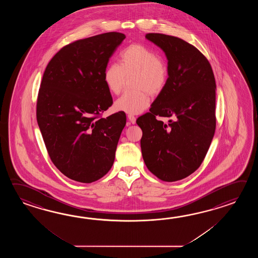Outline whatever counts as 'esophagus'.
<instances>
[{"mask_svg": "<svg viewBox=\"0 0 258 258\" xmlns=\"http://www.w3.org/2000/svg\"><path fill=\"white\" fill-rule=\"evenodd\" d=\"M128 120L130 121L131 123L135 124V123H136V121H137V118H136L134 115H128Z\"/></svg>", "mask_w": 258, "mask_h": 258, "instance_id": "esophagus-1", "label": "esophagus"}]
</instances>
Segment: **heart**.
<instances>
[{"mask_svg":"<svg viewBox=\"0 0 258 258\" xmlns=\"http://www.w3.org/2000/svg\"><path fill=\"white\" fill-rule=\"evenodd\" d=\"M135 91L125 92L115 101L116 110L128 114H139L150 103L149 94L157 95L168 81L169 71L164 60L153 49L143 44H132L119 56V64L111 63L105 68L103 80L110 93L121 91L126 77L134 76Z\"/></svg>","mask_w":258,"mask_h":258,"instance_id":"obj_1","label":"heart"}]
</instances>
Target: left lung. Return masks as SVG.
<instances>
[{
    "instance_id": "left-lung-1",
    "label": "left lung",
    "mask_w": 258,
    "mask_h": 258,
    "mask_svg": "<svg viewBox=\"0 0 258 258\" xmlns=\"http://www.w3.org/2000/svg\"><path fill=\"white\" fill-rule=\"evenodd\" d=\"M162 49L169 77L149 112L137 119L145 164L164 181L186 178L200 167L216 129V81L208 59L177 37L148 33ZM172 116L166 125L156 117Z\"/></svg>"
}]
</instances>
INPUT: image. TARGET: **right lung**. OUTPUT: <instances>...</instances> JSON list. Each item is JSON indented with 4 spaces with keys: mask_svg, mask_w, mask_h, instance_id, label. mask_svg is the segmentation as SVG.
<instances>
[{
    "mask_svg": "<svg viewBox=\"0 0 258 258\" xmlns=\"http://www.w3.org/2000/svg\"><path fill=\"white\" fill-rule=\"evenodd\" d=\"M124 39L108 32L77 40L61 48L44 72L37 121L51 161L74 181H98L114 162L126 115L99 116L112 105L105 68Z\"/></svg>",
    "mask_w": 258,
    "mask_h": 258,
    "instance_id": "1",
    "label": "right lung"
}]
</instances>
